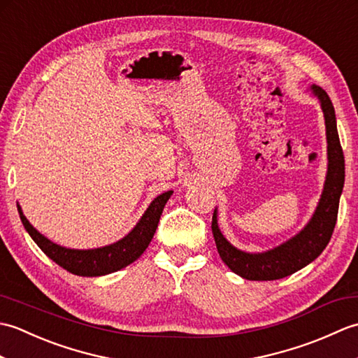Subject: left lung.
I'll list each match as a JSON object with an SVG mask.
<instances>
[{
  "label": "left lung",
  "mask_w": 358,
  "mask_h": 358,
  "mask_svg": "<svg viewBox=\"0 0 358 358\" xmlns=\"http://www.w3.org/2000/svg\"><path fill=\"white\" fill-rule=\"evenodd\" d=\"M320 100L328 140V173H326L322 199L313 218L303 229L283 245L260 254L243 252L224 238L217 223V209L212 215V234L222 260L232 272L246 280L268 281L291 275L305 268L323 252L337 223L340 195L345 185V157L337 132L336 110L328 94L320 86H310Z\"/></svg>",
  "instance_id": "1"
}]
</instances>
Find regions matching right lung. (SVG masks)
Listing matches in <instances>:
<instances>
[{
	"instance_id": "right-lung-1",
	"label": "right lung",
	"mask_w": 358,
	"mask_h": 358,
	"mask_svg": "<svg viewBox=\"0 0 358 358\" xmlns=\"http://www.w3.org/2000/svg\"><path fill=\"white\" fill-rule=\"evenodd\" d=\"M171 195L172 191H167L162 195H158L157 199L149 204V208L140 218V222L136 223V226L124 238H121L109 246L86 250L63 248L57 245V243L50 241L27 222V218L22 214L20 204L18 212L26 231L50 260L62 266L63 269L75 273V275L100 277L123 269L126 266L134 263L136 258L141 257V254L149 246L150 240L154 238L159 217H162L163 209L167 200L171 199Z\"/></svg>"
}]
</instances>
